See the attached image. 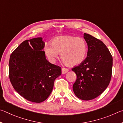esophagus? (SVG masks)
Wrapping results in <instances>:
<instances>
[{
  "instance_id": "1",
  "label": "esophagus",
  "mask_w": 123,
  "mask_h": 123,
  "mask_svg": "<svg viewBox=\"0 0 123 123\" xmlns=\"http://www.w3.org/2000/svg\"><path fill=\"white\" fill-rule=\"evenodd\" d=\"M68 71V69L67 68H62V74H65L66 73H67Z\"/></svg>"
}]
</instances>
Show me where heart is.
Segmentation results:
<instances>
[{"label":"heart","instance_id":"1","mask_svg":"<svg viewBox=\"0 0 123 123\" xmlns=\"http://www.w3.org/2000/svg\"><path fill=\"white\" fill-rule=\"evenodd\" d=\"M45 55L51 62H54L61 53V58L66 65H78L84 60L87 52V46L84 39L72 36H63L55 38L51 45L45 47Z\"/></svg>","mask_w":123,"mask_h":123}]
</instances>
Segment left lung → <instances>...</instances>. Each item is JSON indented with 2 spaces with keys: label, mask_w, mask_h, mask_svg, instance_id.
Instances as JSON below:
<instances>
[{
  "label": "left lung",
  "mask_w": 123,
  "mask_h": 123,
  "mask_svg": "<svg viewBox=\"0 0 123 123\" xmlns=\"http://www.w3.org/2000/svg\"><path fill=\"white\" fill-rule=\"evenodd\" d=\"M84 38L88 46L87 55L80 65L72 68L77 75L73 90L78 98L90 100L102 94L109 85L113 59L102 41L85 33Z\"/></svg>",
  "instance_id": "left-lung-1"
}]
</instances>
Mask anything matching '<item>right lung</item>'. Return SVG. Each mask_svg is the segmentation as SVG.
<instances>
[{
    "label": "right lung",
    "instance_id": "obj_1",
    "mask_svg": "<svg viewBox=\"0 0 123 123\" xmlns=\"http://www.w3.org/2000/svg\"><path fill=\"white\" fill-rule=\"evenodd\" d=\"M43 38L24 41L10 55L9 78L14 90L30 102L39 103L49 97L62 68L47 61Z\"/></svg>",
    "mask_w": 123,
    "mask_h": 123
}]
</instances>
